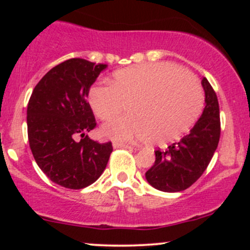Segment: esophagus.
Returning <instances> with one entry per match:
<instances>
[{
    "mask_svg": "<svg viewBox=\"0 0 250 250\" xmlns=\"http://www.w3.org/2000/svg\"><path fill=\"white\" fill-rule=\"evenodd\" d=\"M114 148H131L130 145H127V143H122V142H114L113 143Z\"/></svg>",
    "mask_w": 250,
    "mask_h": 250,
    "instance_id": "1",
    "label": "esophagus"
}]
</instances>
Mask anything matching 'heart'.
<instances>
[{"label": "heart", "mask_w": 250, "mask_h": 250, "mask_svg": "<svg viewBox=\"0 0 250 250\" xmlns=\"http://www.w3.org/2000/svg\"><path fill=\"white\" fill-rule=\"evenodd\" d=\"M109 84L94 85L89 91V104L102 121L116 117L125 104L128 115L101 128L103 136L114 141H174L189 130L202 109L199 81L170 63L117 70Z\"/></svg>", "instance_id": "heart-1"}]
</instances>
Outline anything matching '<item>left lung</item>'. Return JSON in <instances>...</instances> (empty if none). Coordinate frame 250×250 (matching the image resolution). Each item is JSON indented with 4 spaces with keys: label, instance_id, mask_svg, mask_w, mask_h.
<instances>
[{
    "label": "left lung",
    "instance_id": "8db88e82",
    "mask_svg": "<svg viewBox=\"0 0 250 250\" xmlns=\"http://www.w3.org/2000/svg\"><path fill=\"white\" fill-rule=\"evenodd\" d=\"M205 109L188 135L166 150L155 151V162L146 173L148 183L167 193L190 187L208 167L220 140V109L217 96L206 77Z\"/></svg>",
    "mask_w": 250,
    "mask_h": 250
}]
</instances>
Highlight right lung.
Masks as SVG:
<instances>
[{"instance_id": "obj_1", "label": "right lung", "mask_w": 250, "mask_h": 250, "mask_svg": "<svg viewBox=\"0 0 250 250\" xmlns=\"http://www.w3.org/2000/svg\"><path fill=\"white\" fill-rule=\"evenodd\" d=\"M108 64L83 59L60 63L34 88L27 109L28 139L34 159L56 185L82 189L101 176L113 151L87 133L96 122L89 90ZM82 139L78 140V137Z\"/></svg>"}]
</instances>
